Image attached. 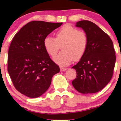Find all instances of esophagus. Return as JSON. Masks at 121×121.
Returning <instances> with one entry per match:
<instances>
[{
	"mask_svg": "<svg viewBox=\"0 0 121 121\" xmlns=\"http://www.w3.org/2000/svg\"><path fill=\"white\" fill-rule=\"evenodd\" d=\"M67 69V68H63V67L60 68V70L61 72H64V71H65Z\"/></svg>",
	"mask_w": 121,
	"mask_h": 121,
	"instance_id": "1",
	"label": "esophagus"
}]
</instances>
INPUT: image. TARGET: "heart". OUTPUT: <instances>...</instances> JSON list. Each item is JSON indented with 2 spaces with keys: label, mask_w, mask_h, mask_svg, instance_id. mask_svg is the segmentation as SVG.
Returning <instances> with one entry per match:
<instances>
[{
  "label": "heart",
  "mask_w": 121,
  "mask_h": 121,
  "mask_svg": "<svg viewBox=\"0 0 121 121\" xmlns=\"http://www.w3.org/2000/svg\"><path fill=\"white\" fill-rule=\"evenodd\" d=\"M56 35V39L47 36L43 40L44 49L52 57L56 56L60 46L62 45V52L53 58L56 63L67 66L74 59L78 60L83 57L88 46V38L85 33L67 24L59 29Z\"/></svg>",
  "instance_id": "obj_1"
}]
</instances>
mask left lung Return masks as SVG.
Here are the masks:
<instances>
[{"label": "left lung", "instance_id": "left-lung-1", "mask_svg": "<svg viewBox=\"0 0 121 121\" xmlns=\"http://www.w3.org/2000/svg\"><path fill=\"white\" fill-rule=\"evenodd\" d=\"M75 26L85 32L88 46L83 57L72 68L78 75L72 85L82 94L96 93L107 85L113 75L116 62L113 42L106 33L90 21H79Z\"/></svg>", "mask_w": 121, "mask_h": 121}]
</instances>
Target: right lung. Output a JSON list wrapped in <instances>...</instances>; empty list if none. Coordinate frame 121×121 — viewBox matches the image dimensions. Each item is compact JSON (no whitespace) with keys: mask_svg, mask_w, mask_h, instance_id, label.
Listing matches in <instances>:
<instances>
[{"mask_svg":"<svg viewBox=\"0 0 121 121\" xmlns=\"http://www.w3.org/2000/svg\"><path fill=\"white\" fill-rule=\"evenodd\" d=\"M62 22L31 21L13 38L8 51V71L21 94L35 98L50 86L52 78L60 71L43 46V40Z\"/></svg>","mask_w":121,"mask_h":121,"instance_id":"right-lung-1","label":"right lung"}]
</instances>
